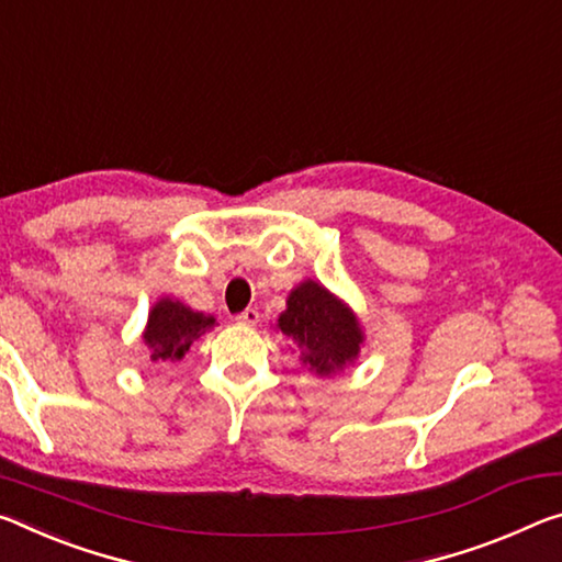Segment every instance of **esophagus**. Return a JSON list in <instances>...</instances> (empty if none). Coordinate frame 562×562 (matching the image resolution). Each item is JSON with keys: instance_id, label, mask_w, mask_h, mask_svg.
<instances>
[{"instance_id": "34e87169", "label": "esophagus", "mask_w": 562, "mask_h": 562, "mask_svg": "<svg viewBox=\"0 0 562 562\" xmlns=\"http://www.w3.org/2000/svg\"><path fill=\"white\" fill-rule=\"evenodd\" d=\"M235 319H237L239 325H247V327H252V325L260 323V313H257V310H252V307H247L245 313H239Z\"/></svg>"}]
</instances>
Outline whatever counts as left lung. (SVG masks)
<instances>
[{
  "mask_svg": "<svg viewBox=\"0 0 562 562\" xmlns=\"http://www.w3.org/2000/svg\"><path fill=\"white\" fill-rule=\"evenodd\" d=\"M278 329L297 347L300 360L310 364L315 375L345 370L358 360L364 340L352 310L315 280L300 282L290 292Z\"/></svg>",
  "mask_w": 562,
  "mask_h": 562,
  "instance_id": "obj_1",
  "label": "left lung"
}]
</instances>
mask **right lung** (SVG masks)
I'll list each match as a JSON object with an SVG mask.
<instances>
[{
  "instance_id": "right-lung-1",
  "label": "right lung",
  "mask_w": 562,
  "mask_h": 562,
  "mask_svg": "<svg viewBox=\"0 0 562 562\" xmlns=\"http://www.w3.org/2000/svg\"><path fill=\"white\" fill-rule=\"evenodd\" d=\"M215 327V317L194 313L180 300L162 297L149 310L147 327L142 333L153 362H177L184 358L194 340Z\"/></svg>"
}]
</instances>
